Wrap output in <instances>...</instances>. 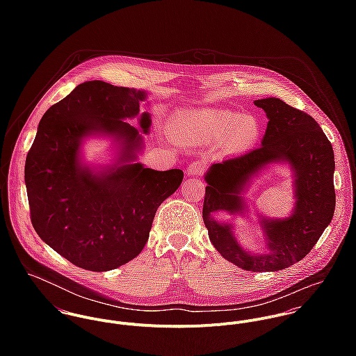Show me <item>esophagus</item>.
I'll return each mask as SVG.
<instances>
[{"label":"esophagus","instance_id":"esophagus-1","mask_svg":"<svg viewBox=\"0 0 356 356\" xmlns=\"http://www.w3.org/2000/svg\"><path fill=\"white\" fill-rule=\"evenodd\" d=\"M204 171H205V164L203 161H193L186 168V174L192 177H199L203 174Z\"/></svg>","mask_w":356,"mask_h":356}]
</instances>
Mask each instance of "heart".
I'll return each mask as SVG.
<instances>
[{
	"mask_svg": "<svg viewBox=\"0 0 356 356\" xmlns=\"http://www.w3.org/2000/svg\"><path fill=\"white\" fill-rule=\"evenodd\" d=\"M174 137L191 143H211L223 138L229 152H243L259 140L260 127L251 115H238L222 109H197L175 113L170 119Z\"/></svg>",
	"mask_w": 356,
	"mask_h": 356,
	"instance_id": "b5f03b06",
	"label": "heart"
}]
</instances>
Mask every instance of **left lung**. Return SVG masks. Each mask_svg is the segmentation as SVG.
Segmentation results:
<instances>
[{"label":"left lung","instance_id":"left-lung-1","mask_svg":"<svg viewBox=\"0 0 356 356\" xmlns=\"http://www.w3.org/2000/svg\"><path fill=\"white\" fill-rule=\"evenodd\" d=\"M254 105L268 119L261 145L208 168L204 177L203 220L211 243L226 260L248 271H278L308 254L332 222L336 205L334 153L319 124L303 111L275 97L256 100ZM273 162L291 165L297 202L288 218L261 217L266 251L252 254L238 244L232 225L219 222L216 213L226 210L243 214L247 209L242 192Z\"/></svg>","mask_w":356,"mask_h":356}]
</instances>
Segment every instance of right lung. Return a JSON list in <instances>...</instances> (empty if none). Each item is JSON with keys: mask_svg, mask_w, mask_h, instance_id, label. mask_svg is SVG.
<instances>
[{"mask_svg": "<svg viewBox=\"0 0 356 356\" xmlns=\"http://www.w3.org/2000/svg\"><path fill=\"white\" fill-rule=\"evenodd\" d=\"M148 93L102 81L78 85L42 116L27 153L24 181L37 234L72 264L108 271L134 259L145 247L153 218L181 185L179 168L156 171L137 163L141 132L125 122L140 115L149 133L151 115L140 113ZM92 135L114 138L120 154L96 170L80 156Z\"/></svg>", "mask_w": 356, "mask_h": 356, "instance_id": "right-lung-1", "label": "right lung"}]
</instances>
